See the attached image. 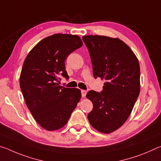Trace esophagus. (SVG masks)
Here are the masks:
<instances>
[{
	"label": "esophagus",
	"mask_w": 161,
	"mask_h": 161,
	"mask_svg": "<svg viewBox=\"0 0 161 161\" xmlns=\"http://www.w3.org/2000/svg\"><path fill=\"white\" fill-rule=\"evenodd\" d=\"M81 97H85L86 94V92L85 90H81Z\"/></svg>",
	"instance_id": "34e87169"
}]
</instances>
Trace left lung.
Returning <instances> with one entry per match:
<instances>
[{
	"label": "left lung",
	"mask_w": 161,
	"mask_h": 161,
	"mask_svg": "<svg viewBox=\"0 0 161 161\" xmlns=\"http://www.w3.org/2000/svg\"><path fill=\"white\" fill-rule=\"evenodd\" d=\"M82 40L90 54L94 78L105 80L102 92L86 94L93 103L87 117L95 129L110 133L126 122L139 95V62L118 38L86 35Z\"/></svg>",
	"instance_id": "8db88e82"
}]
</instances>
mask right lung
<instances>
[{
    "instance_id": "obj_1",
    "label": "right lung",
    "mask_w": 161,
    "mask_h": 161,
    "mask_svg": "<svg viewBox=\"0 0 161 161\" xmlns=\"http://www.w3.org/2000/svg\"><path fill=\"white\" fill-rule=\"evenodd\" d=\"M75 35L54 34L39 42L24 61L20 86L32 116L47 130L61 129L81 99V91L58 84L62 76L68 80L65 60L81 47Z\"/></svg>"
}]
</instances>
